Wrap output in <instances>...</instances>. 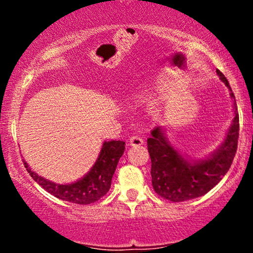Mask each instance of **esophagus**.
<instances>
[{
    "mask_svg": "<svg viewBox=\"0 0 253 253\" xmlns=\"http://www.w3.org/2000/svg\"><path fill=\"white\" fill-rule=\"evenodd\" d=\"M128 144L130 146H140V145L144 144V140L138 135H133L128 139Z\"/></svg>",
    "mask_w": 253,
    "mask_h": 253,
    "instance_id": "1",
    "label": "esophagus"
}]
</instances>
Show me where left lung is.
I'll use <instances>...</instances> for the list:
<instances>
[{
  "mask_svg": "<svg viewBox=\"0 0 253 253\" xmlns=\"http://www.w3.org/2000/svg\"><path fill=\"white\" fill-rule=\"evenodd\" d=\"M216 74L229 90L234 114L222 144L214 152L200 159L182 153L171 144L164 126L155 127L147 138L152 187L158 195L172 202L188 201L207 194L221 181L236 156L239 136L236 97L222 72L216 70Z\"/></svg>",
  "mask_w": 253,
  "mask_h": 253,
  "instance_id": "left-lung-1",
  "label": "left lung"
}]
</instances>
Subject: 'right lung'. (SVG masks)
<instances>
[{"mask_svg": "<svg viewBox=\"0 0 253 253\" xmlns=\"http://www.w3.org/2000/svg\"><path fill=\"white\" fill-rule=\"evenodd\" d=\"M125 149V141H104L91 169L80 179L68 184H58L39 176L36 171L32 170L25 159L24 164L32 178L57 199L76 205H89L108 193L113 175Z\"/></svg>", "mask_w": 253, "mask_h": 253, "instance_id": "add662e5", "label": "right lung"}]
</instances>
